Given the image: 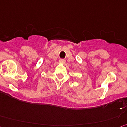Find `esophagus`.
Returning <instances> with one entry per match:
<instances>
[{"instance_id":"34e87169","label":"esophagus","mask_w":127,"mask_h":127,"mask_svg":"<svg viewBox=\"0 0 127 127\" xmlns=\"http://www.w3.org/2000/svg\"><path fill=\"white\" fill-rule=\"evenodd\" d=\"M59 62L62 64H65L66 61H65V60H64V59H60V60H59Z\"/></svg>"}]
</instances>
